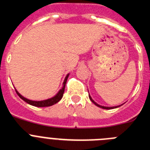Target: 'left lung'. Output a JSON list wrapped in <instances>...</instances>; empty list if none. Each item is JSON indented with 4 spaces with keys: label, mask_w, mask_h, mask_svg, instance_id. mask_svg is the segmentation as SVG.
Returning a JSON list of instances; mask_svg holds the SVG:
<instances>
[{
    "label": "left lung",
    "mask_w": 150,
    "mask_h": 150,
    "mask_svg": "<svg viewBox=\"0 0 150 150\" xmlns=\"http://www.w3.org/2000/svg\"><path fill=\"white\" fill-rule=\"evenodd\" d=\"M88 97H89V99L90 100H91V101L92 102V103H94V104H95V105L96 106H98V107H100V108H103V109H106V110H110V109H112V108H116V107H120V106H116V107H103V106H100V105H99V104H96V103H95V101H94L93 100H92V99H91V96H90V95H88Z\"/></svg>",
    "instance_id": "obj_1"
}]
</instances>
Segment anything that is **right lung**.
<instances>
[{
	"instance_id": "right-lung-1",
	"label": "right lung",
	"mask_w": 150,
	"mask_h": 150,
	"mask_svg": "<svg viewBox=\"0 0 150 150\" xmlns=\"http://www.w3.org/2000/svg\"><path fill=\"white\" fill-rule=\"evenodd\" d=\"M67 77H68V75H67V76L65 77V79H64V83H63V87H62V89H61L60 91L58 92V94H57L55 96H54L53 98H50V99H47V100H40V101H34V100H28V99L25 98H24L23 96H22V95L18 93L16 90V91L17 95L19 96V98H22V100H25L26 103L30 104V105L34 106V107H50V106L53 105V104L58 103V102H59V100L62 98V97H63V94H64V88H65V85H66V83H67Z\"/></svg>"
}]
</instances>
